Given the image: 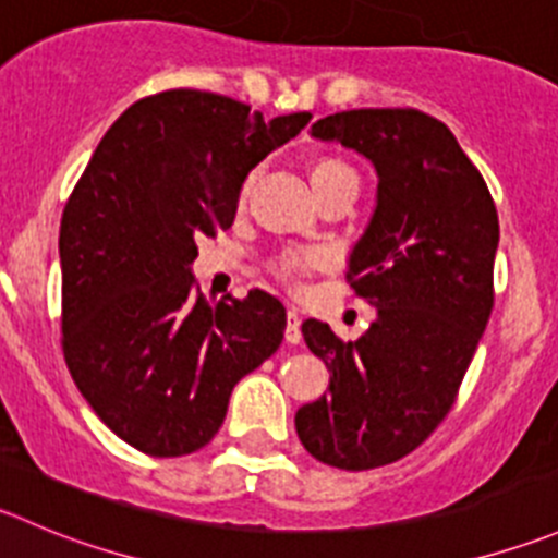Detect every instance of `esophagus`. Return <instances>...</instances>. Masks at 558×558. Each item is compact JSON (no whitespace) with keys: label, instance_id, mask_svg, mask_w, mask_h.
Masks as SVG:
<instances>
[{"label":"esophagus","instance_id":"obj_1","mask_svg":"<svg viewBox=\"0 0 558 558\" xmlns=\"http://www.w3.org/2000/svg\"><path fill=\"white\" fill-rule=\"evenodd\" d=\"M300 324H302L300 313H296L294 307H291V311L286 313V343H300V340H302Z\"/></svg>","mask_w":558,"mask_h":558}]
</instances>
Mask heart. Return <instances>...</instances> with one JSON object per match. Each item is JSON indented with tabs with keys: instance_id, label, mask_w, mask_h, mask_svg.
I'll list each match as a JSON object with an SVG mask.
<instances>
[{
	"instance_id": "heart-1",
	"label": "heart",
	"mask_w": 558,
	"mask_h": 558,
	"mask_svg": "<svg viewBox=\"0 0 558 558\" xmlns=\"http://www.w3.org/2000/svg\"><path fill=\"white\" fill-rule=\"evenodd\" d=\"M307 177H311V185L318 198L338 191H351V193L360 191V174H356L354 166L343 158H335V155L313 158L311 163H307ZM253 180H256V177L251 174L245 180V185H242V198H247V193H251ZM322 264H324L322 253L302 251V253H286V256H280L278 262H275V269H278L280 278H296V275L322 267Z\"/></svg>"
}]
</instances>
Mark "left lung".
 Returning a JSON list of instances; mask_svg holds the SVG:
<instances>
[{
	"mask_svg": "<svg viewBox=\"0 0 558 558\" xmlns=\"http://www.w3.org/2000/svg\"><path fill=\"white\" fill-rule=\"evenodd\" d=\"M311 135L354 149L378 177L345 275L376 318L349 343L302 322L329 395L294 416L316 461L362 472L409 456L450 411L494 307L499 215L456 135L428 113L356 108L318 119Z\"/></svg>",
	"mask_w": 558,
	"mask_h": 558,
	"instance_id": "left-lung-1",
	"label": "left lung"
}]
</instances>
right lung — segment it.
I'll use <instances>...</instances> for the list:
<instances>
[{
	"label": "right lung",
	"instance_id": "right-lung-1",
	"mask_svg": "<svg viewBox=\"0 0 558 558\" xmlns=\"http://www.w3.org/2000/svg\"><path fill=\"white\" fill-rule=\"evenodd\" d=\"M311 113L264 119L198 89L133 102L108 128L59 226L62 345L75 387L135 450L180 458L213 441L231 389L278 351L267 291L209 305L198 236L234 223L247 174Z\"/></svg>",
	"mask_w": 558,
	"mask_h": 558
}]
</instances>
